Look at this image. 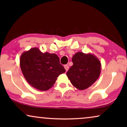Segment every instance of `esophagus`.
<instances>
[{"instance_id":"34e87169","label":"esophagus","mask_w":127,"mask_h":127,"mask_svg":"<svg viewBox=\"0 0 127 127\" xmlns=\"http://www.w3.org/2000/svg\"><path fill=\"white\" fill-rule=\"evenodd\" d=\"M64 67H65V70H66V72L69 70V66L67 65H64Z\"/></svg>"}]
</instances>
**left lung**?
<instances>
[{
  "instance_id": "1",
  "label": "left lung",
  "mask_w": 127,
  "mask_h": 127,
  "mask_svg": "<svg viewBox=\"0 0 127 127\" xmlns=\"http://www.w3.org/2000/svg\"><path fill=\"white\" fill-rule=\"evenodd\" d=\"M73 65L66 76L73 86L80 90L87 89L99 77L101 64L93 54L77 52L73 56Z\"/></svg>"
}]
</instances>
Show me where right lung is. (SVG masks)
<instances>
[{
	"label": "right lung",
	"mask_w": 127,
	"mask_h": 127,
	"mask_svg": "<svg viewBox=\"0 0 127 127\" xmlns=\"http://www.w3.org/2000/svg\"><path fill=\"white\" fill-rule=\"evenodd\" d=\"M20 65L27 82L40 91H47L55 84L57 77L65 72L55 54L42 53L38 48H31L20 57Z\"/></svg>",
	"instance_id": "right-lung-1"
}]
</instances>
